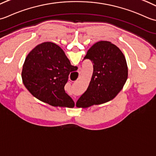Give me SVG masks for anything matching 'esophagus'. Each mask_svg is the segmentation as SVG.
<instances>
[{"label": "esophagus", "mask_w": 156, "mask_h": 156, "mask_svg": "<svg viewBox=\"0 0 156 156\" xmlns=\"http://www.w3.org/2000/svg\"><path fill=\"white\" fill-rule=\"evenodd\" d=\"M81 71H82V69H81V68H79V71H78V72H79V73L80 74L81 73Z\"/></svg>", "instance_id": "1"}]
</instances>
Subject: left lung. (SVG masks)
I'll list each match as a JSON object with an SVG mask.
<instances>
[{
  "label": "left lung",
  "instance_id": "left-lung-1",
  "mask_svg": "<svg viewBox=\"0 0 156 156\" xmlns=\"http://www.w3.org/2000/svg\"><path fill=\"white\" fill-rule=\"evenodd\" d=\"M83 59L91 60L94 71L87 90L76 106L84 108L114 99L128 78V67L121 50L110 42L100 41L88 50Z\"/></svg>",
  "mask_w": 156,
  "mask_h": 156
}]
</instances>
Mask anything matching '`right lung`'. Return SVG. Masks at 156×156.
I'll use <instances>...</instances> for the list:
<instances>
[{
  "instance_id": "right-lung-1",
  "label": "right lung",
  "mask_w": 156,
  "mask_h": 156,
  "mask_svg": "<svg viewBox=\"0 0 156 156\" xmlns=\"http://www.w3.org/2000/svg\"><path fill=\"white\" fill-rule=\"evenodd\" d=\"M77 69L61 48L47 42L28 54L21 77L25 87L37 99L52 106L73 108L75 103L65 92V85L70 73Z\"/></svg>"
}]
</instances>
